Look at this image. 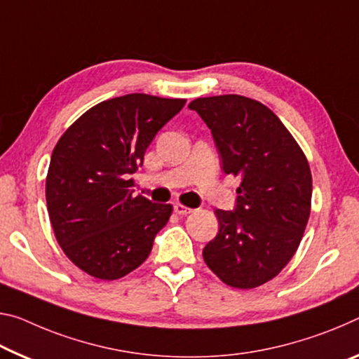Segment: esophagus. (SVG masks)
<instances>
[{"instance_id":"34e87169","label":"esophagus","mask_w":359,"mask_h":359,"mask_svg":"<svg viewBox=\"0 0 359 359\" xmlns=\"http://www.w3.org/2000/svg\"><path fill=\"white\" fill-rule=\"evenodd\" d=\"M174 212L179 214V215H187V214H191L193 209L191 208H187V206H184V204L177 203V204H174Z\"/></svg>"}]
</instances>
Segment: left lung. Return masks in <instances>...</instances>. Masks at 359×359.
Here are the masks:
<instances>
[{
  "instance_id": "left-lung-1",
  "label": "left lung",
  "mask_w": 359,
  "mask_h": 359,
  "mask_svg": "<svg viewBox=\"0 0 359 359\" xmlns=\"http://www.w3.org/2000/svg\"><path fill=\"white\" fill-rule=\"evenodd\" d=\"M208 124L225 174L241 179L235 212L217 209L219 233L203 259L220 281L252 289L294 257L311 210V170L304 150L269 107L226 94L190 102Z\"/></svg>"
}]
</instances>
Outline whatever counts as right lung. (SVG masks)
Instances as JSON below:
<instances>
[{
    "label": "right lung",
    "mask_w": 359,
    "mask_h": 359,
    "mask_svg": "<svg viewBox=\"0 0 359 359\" xmlns=\"http://www.w3.org/2000/svg\"><path fill=\"white\" fill-rule=\"evenodd\" d=\"M185 99L128 94L83 113L57 142L46 175L55 240L79 270L113 281L149 257L170 204L133 195L134 174L156 133Z\"/></svg>",
    "instance_id": "add662e5"
}]
</instances>
